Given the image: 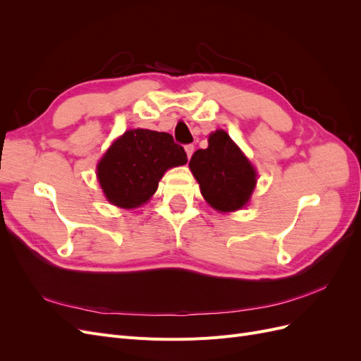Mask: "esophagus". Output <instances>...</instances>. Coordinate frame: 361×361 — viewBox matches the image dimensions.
<instances>
[{
	"instance_id": "34e87169",
	"label": "esophagus",
	"mask_w": 361,
	"mask_h": 361,
	"mask_svg": "<svg viewBox=\"0 0 361 361\" xmlns=\"http://www.w3.org/2000/svg\"><path fill=\"white\" fill-rule=\"evenodd\" d=\"M185 152H187L188 159H191V157L194 154V146L192 145H187V146H185Z\"/></svg>"
}]
</instances>
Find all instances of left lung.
Returning a JSON list of instances; mask_svg holds the SVG:
<instances>
[{"mask_svg": "<svg viewBox=\"0 0 361 361\" xmlns=\"http://www.w3.org/2000/svg\"><path fill=\"white\" fill-rule=\"evenodd\" d=\"M207 149L194 152L190 169L214 209L231 212L247 204L256 185V171L224 130H215Z\"/></svg>", "mask_w": 361, "mask_h": 361, "instance_id": "left-lung-1", "label": "left lung"}]
</instances>
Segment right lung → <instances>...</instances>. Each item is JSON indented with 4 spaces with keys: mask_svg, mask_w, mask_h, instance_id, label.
<instances>
[{
    "mask_svg": "<svg viewBox=\"0 0 361 361\" xmlns=\"http://www.w3.org/2000/svg\"><path fill=\"white\" fill-rule=\"evenodd\" d=\"M187 152L167 133L128 130L97 166V178L106 199L133 209L150 199L166 170L187 164Z\"/></svg>",
    "mask_w": 361,
    "mask_h": 361,
    "instance_id": "obj_1",
    "label": "right lung"
}]
</instances>
